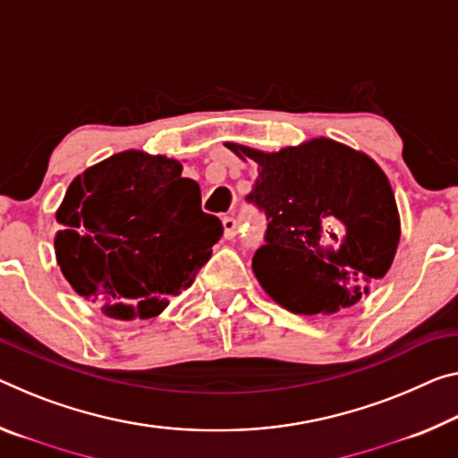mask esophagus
I'll use <instances>...</instances> for the list:
<instances>
[{
  "mask_svg": "<svg viewBox=\"0 0 458 458\" xmlns=\"http://www.w3.org/2000/svg\"><path fill=\"white\" fill-rule=\"evenodd\" d=\"M222 226H224V238H234L236 236V220L232 216H224L222 217Z\"/></svg>",
  "mask_w": 458,
  "mask_h": 458,
  "instance_id": "esophagus-1",
  "label": "esophagus"
}]
</instances>
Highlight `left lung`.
Listing matches in <instances>:
<instances>
[{
    "label": "left lung",
    "instance_id": "left-lung-1",
    "mask_svg": "<svg viewBox=\"0 0 458 458\" xmlns=\"http://www.w3.org/2000/svg\"><path fill=\"white\" fill-rule=\"evenodd\" d=\"M257 163L246 195L265 214V244L252 268L265 292L293 314L352 306L389 271L399 242L391 185L362 152L328 138L259 152L228 142Z\"/></svg>",
    "mask_w": 458,
    "mask_h": 458
}]
</instances>
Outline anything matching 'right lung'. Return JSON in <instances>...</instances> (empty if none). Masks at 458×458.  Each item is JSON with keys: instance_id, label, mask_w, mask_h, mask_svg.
Returning a JSON list of instances; mask_svg holds the SVG:
<instances>
[{"instance_id": "add662e5", "label": "right lung", "mask_w": 458, "mask_h": 458, "mask_svg": "<svg viewBox=\"0 0 458 458\" xmlns=\"http://www.w3.org/2000/svg\"><path fill=\"white\" fill-rule=\"evenodd\" d=\"M181 163L126 150L69 185L55 238L61 271L110 318L147 320L193 283L224 234Z\"/></svg>"}]
</instances>
